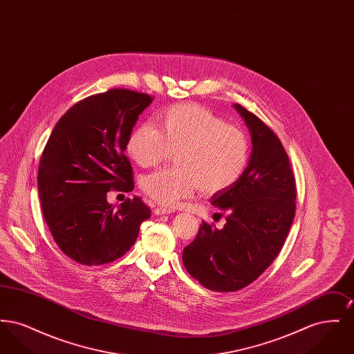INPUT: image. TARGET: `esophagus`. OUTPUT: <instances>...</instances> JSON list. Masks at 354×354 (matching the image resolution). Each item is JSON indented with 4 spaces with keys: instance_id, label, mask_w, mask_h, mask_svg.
Instances as JSON below:
<instances>
[{
    "instance_id": "obj_1",
    "label": "esophagus",
    "mask_w": 354,
    "mask_h": 354,
    "mask_svg": "<svg viewBox=\"0 0 354 354\" xmlns=\"http://www.w3.org/2000/svg\"><path fill=\"white\" fill-rule=\"evenodd\" d=\"M174 212V209H171V208H165V207H156V208H153V214L155 215H169V214H172Z\"/></svg>"
}]
</instances>
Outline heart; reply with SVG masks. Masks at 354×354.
<instances>
[{"mask_svg": "<svg viewBox=\"0 0 354 354\" xmlns=\"http://www.w3.org/2000/svg\"><path fill=\"white\" fill-rule=\"evenodd\" d=\"M126 151L135 163L151 169L175 153L174 169H159L140 180L155 203L171 207L198 188L221 192L241 178L250 160L245 133L199 104L185 103L158 114L155 126L142 123L127 138Z\"/></svg>", "mask_w": 354, "mask_h": 354, "instance_id": "heart-1", "label": "heart"}]
</instances>
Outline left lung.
<instances>
[{"label": "left lung", "instance_id": "left-lung-1", "mask_svg": "<svg viewBox=\"0 0 354 354\" xmlns=\"http://www.w3.org/2000/svg\"><path fill=\"white\" fill-rule=\"evenodd\" d=\"M234 107L251 134L248 166L235 185L211 198L225 214L224 227L203 221L195 240L183 250L187 272L216 292L250 286L270 267L296 211L295 175L280 139L243 106Z\"/></svg>", "mask_w": 354, "mask_h": 354}]
</instances>
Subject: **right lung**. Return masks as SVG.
I'll list each match as a JSON object with an SVG mask.
<instances>
[{"label": "right lung", "instance_id": "obj_1", "mask_svg": "<svg viewBox=\"0 0 354 354\" xmlns=\"http://www.w3.org/2000/svg\"><path fill=\"white\" fill-rule=\"evenodd\" d=\"M147 94L111 88L75 103L58 120L42 152L38 194L59 250L84 266H101L127 252L151 209L134 196L107 202L110 189H134L126 143Z\"/></svg>", "mask_w": 354, "mask_h": 354}]
</instances>
